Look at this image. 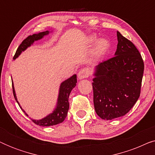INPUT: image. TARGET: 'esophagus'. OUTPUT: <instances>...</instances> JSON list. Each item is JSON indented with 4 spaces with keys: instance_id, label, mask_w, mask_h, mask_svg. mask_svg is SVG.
Masks as SVG:
<instances>
[{
    "instance_id": "obj_1",
    "label": "esophagus",
    "mask_w": 155,
    "mask_h": 155,
    "mask_svg": "<svg viewBox=\"0 0 155 155\" xmlns=\"http://www.w3.org/2000/svg\"><path fill=\"white\" fill-rule=\"evenodd\" d=\"M91 75V70L88 68H84L80 70L78 73V78L80 80L84 79V78H87Z\"/></svg>"
}]
</instances>
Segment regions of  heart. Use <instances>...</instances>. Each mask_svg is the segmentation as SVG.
I'll use <instances>...</instances> for the list:
<instances>
[{
    "mask_svg": "<svg viewBox=\"0 0 155 155\" xmlns=\"http://www.w3.org/2000/svg\"><path fill=\"white\" fill-rule=\"evenodd\" d=\"M96 37H90L89 38L88 41L90 44L94 43L96 41ZM108 47V42L104 39H99L98 41L95 44V47H94V51L97 54H101L103 52H104Z\"/></svg>",
    "mask_w": 155,
    "mask_h": 155,
    "instance_id": "1",
    "label": "heart"
}]
</instances>
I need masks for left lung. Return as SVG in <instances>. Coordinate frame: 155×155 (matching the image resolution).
<instances>
[{"label": "left lung", "mask_w": 155, "mask_h": 155, "mask_svg": "<svg viewBox=\"0 0 155 155\" xmlns=\"http://www.w3.org/2000/svg\"><path fill=\"white\" fill-rule=\"evenodd\" d=\"M115 56L95 68L92 87L94 106L102 119L111 120L126 114L140 94L144 63L139 51L117 31Z\"/></svg>", "instance_id": "1"}]
</instances>
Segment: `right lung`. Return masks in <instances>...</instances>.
<instances>
[{
  "instance_id": "right-lung-1",
  "label": "right lung",
  "mask_w": 155,
  "mask_h": 155,
  "mask_svg": "<svg viewBox=\"0 0 155 155\" xmlns=\"http://www.w3.org/2000/svg\"><path fill=\"white\" fill-rule=\"evenodd\" d=\"M48 34H49V31H43V32H39L38 34H35V35L28 36L26 39L23 40V41L21 43L20 45L19 46V47L16 51L15 54V56L13 57L14 60L20 56L22 51H24L25 50H26L27 48L29 47V46L35 42V41H37V40L42 39L44 36L47 35ZM76 83H77V75H73L72 77L68 78V79L63 81L62 83L61 84L60 88H59L58 101H57L56 109H54V111H53L51 114H48L47 116L42 118V119H31V120H32L35 124L39 125L40 126H51L62 123L63 120H65V118H66L68 111L69 109V95L71 94V90L75 87ZM12 92H13L15 99L16 101L18 102V105L20 106V107L22 109V107H20V104L18 102V99H17L15 92L13 82H12ZM22 110L24 111L25 115L28 116V115L25 113L24 110L22 109Z\"/></svg>"
}]
</instances>
